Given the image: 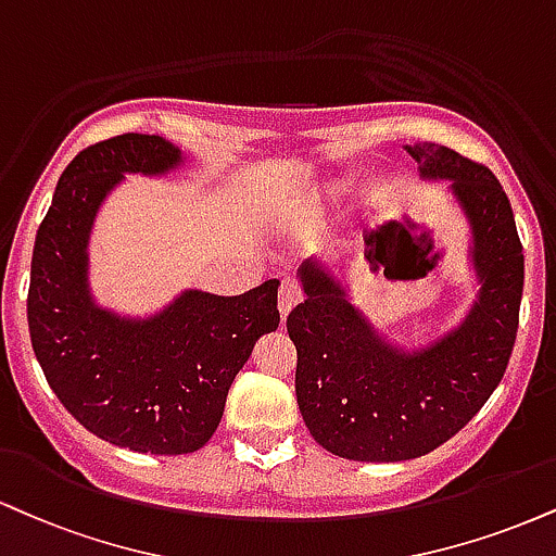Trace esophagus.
I'll use <instances>...</instances> for the list:
<instances>
[{"label": "esophagus", "instance_id": "obj_1", "mask_svg": "<svg viewBox=\"0 0 556 556\" xmlns=\"http://www.w3.org/2000/svg\"><path fill=\"white\" fill-rule=\"evenodd\" d=\"M300 300H303L300 285L295 279H285L282 287H279V316H282V320H287V316L292 313V307H295Z\"/></svg>", "mask_w": 556, "mask_h": 556}]
</instances>
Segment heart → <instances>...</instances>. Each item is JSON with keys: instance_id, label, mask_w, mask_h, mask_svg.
Instances as JSON below:
<instances>
[{"instance_id": "b5f03b06", "label": "heart", "mask_w": 556, "mask_h": 556, "mask_svg": "<svg viewBox=\"0 0 556 556\" xmlns=\"http://www.w3.org/2000/svg\"><path fill=\"white\" fill-rule=\"evenodd\" d=\"M344 189H346L344 180L326 178L316 186V197H318V202H337V199L344 197Z\"/></svg>"}]
</instances>
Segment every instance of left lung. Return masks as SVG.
Segmentation results:
<instances>
[{
	"mask_svg": "<svg viewBox=\"0 0 556 556\" xmlns=\"http://www.w3.org/2000/svg\"><path fill=\"white\" fill-rule=\"evenodd\" d=\"M419 178L438 184L466 225L473 303L427 344L388 339L354 303L346 274L305 258V300L287 318L298 350L295 393L305 427L339 458H419L469 425L505 376L523 295V249L503 186L443 144H406Z\"/></svg>",
	"mask_w": 556,
	"mask_h": 556,
	"instance_id": "8db88e82",
	"label": "left lung"
}]
</instances>
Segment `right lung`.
Wrapping results in <instances>:
<instances>
[{
	"label": "right lung",
	"mask_w": 556,
	"mask_h": 556,
	"mask_svg": "<svg viewBox=\"0 0 556 556\" xmlns=\"http://www.w3.org/2000/svg\"><path fill=\"white\" fill-rule=\"evenodd\" d=\"M184 163L157 134L87 147L59 178L30 264V342L53 393L100 440L155 456L212 438L253 344L279 326V279L236 298L184 290L147 316L92 295L90 238L103 204L126 176L163 178Z\"/></svg>",
	"instance_id": "1"
}]
</instances>
